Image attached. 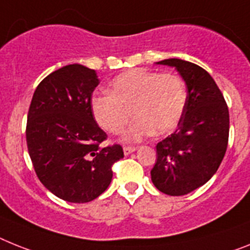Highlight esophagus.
<instances>
[{"instance_id":"obj_1","label":"esophagus","mask_w":250,"mask_h":250,"mask_svg":"<svg viewBox=\"0 0 250 250\" xmlns=\"http://www.w3.org/2000/svg\"><path fill=\"white\" fill-rule=\"evenodd\" d=\"M136 148L135 147H131V146H125V147H123V152H125V155H129L132 154L133 151H135Z\"/></svg>"}]
</instances>
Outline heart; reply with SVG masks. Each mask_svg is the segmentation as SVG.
Wrapping results in <instances>:
<instances>
[{
	"mask_svg": "<svg viewBox=\"0 0 250 250\" xmlns=\"http://www.w3.org/2000/svg\"><path fill=\"white\" fill-rule=\"evenodd\" d=\"M109 93L91 99V112L104 131L117 135L132 117L133 123L123 140L141 141L156 133L167 135L177 128L183 117L187 90L183 80L174 73H159L132 68L112 80Z\"/></svg>",
	"mask_w": 250,
	"mask_h": 250,
	"instance_id": "1",
	"label": "heart"
}]
</instances>
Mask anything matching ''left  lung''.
Returning <instances> with one entry per match:
<instances>
[{"label":"left lung","mask_w":250,"mask_h":250,"mask_svg":"<svg viewBox=\"0 0 250 250\" xmlns=\"http://www.w3.org/2000/svg\"><path fill=\"white\" fill-rule=\"evenodd\" d=\"M174 67L187 85L183 117L174 133L156 145L151 180L160 192L184 196L207 183L225 156L229 109L215 80L202 67L178 58L156 62Z\"/></svg>","instance_id":"obj_1"}]
</instances>
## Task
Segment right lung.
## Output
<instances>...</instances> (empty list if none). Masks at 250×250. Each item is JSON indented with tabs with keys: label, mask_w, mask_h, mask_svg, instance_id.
<instances>
[{
	"label": "right lung",
	"mask_w": 250,
	"mask_h": 250,
	"mask_svg": "<svg viewBox=\"0 0 250 250\" xmlns=\"http://www.w3.org/2000/svg\"><path fill=\"white\" fill-rule=\"evenodd\" d=\"M99 79L83 64L48 75L35 89L26 123V144L38 178L61 200H95L112 182L121 145L102 146L106 133L95 122L91 96Z\"/></svg>",
	"instance_id": "obj_1"
}]
</instances>
